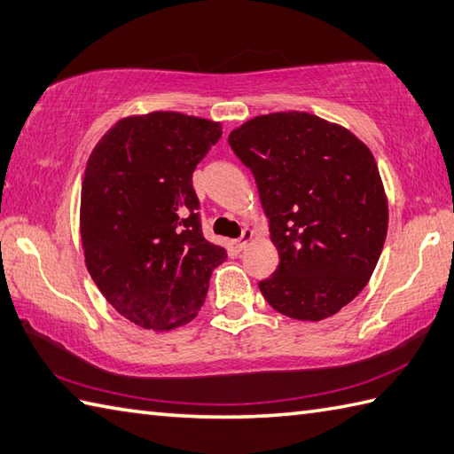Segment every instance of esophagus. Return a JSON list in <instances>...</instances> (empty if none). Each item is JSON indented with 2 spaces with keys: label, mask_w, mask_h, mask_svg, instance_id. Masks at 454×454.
<instances>
[{
  "label": "esophagus",
  "mask_w": 454,
  "mask_h": 454,
  "mask_svg": "<svg viewBox=\"0 0 454 454\" xmlns=\"http://www.w3.org/2000/svg\"><path fill=\"white\" fill-rule=\"evenodd\" d=\"M253 237H254V233H253V231H250V229H245L243 231V235H240V239H237L235 240V248L237 250H245L247 248V245L250 243V240H253Z\"/></svg>",
  "instance_id": "esophagus-1"
}]
</instances>
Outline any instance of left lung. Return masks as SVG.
Listing matches in <instances>:
<instances>
[{
    "label": "left lung",
    "instance_id": "left-lung-1",
    "mask_svg": "<svg viewBox=\"0 0 454 454\" xmlns=\"http://www.w3.org/2000/svg\"><path fill=\"white\" fill-rule=\"evenodd\" d=\"M229 145L254 175L279 253L262 295L295 320L336 315L367 286L387 239L388 201L371 149L299 110L250 118Z\"/></svg>",
    "mask_w": 454,
    "mask_h": 454
}]
</instances>
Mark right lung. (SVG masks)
<instances>
[{"label": "right lung", "mask_w": 454, "mask_h": 454, "mask_svg": "<svg viewBox=\"0 0 454 454\" xmlns=\"http://www.w3.org/2000/svg\"><path fill=\"white\" fill-rule=\"evenodd\" d=\"M223 134L183 113L126 116L90 151L79 231L100 294L134 325L167 332L196 318L227 250L201 235L196 165Z\"/></svg>", "instance_id": "right-lung-1"}]
</instances>
